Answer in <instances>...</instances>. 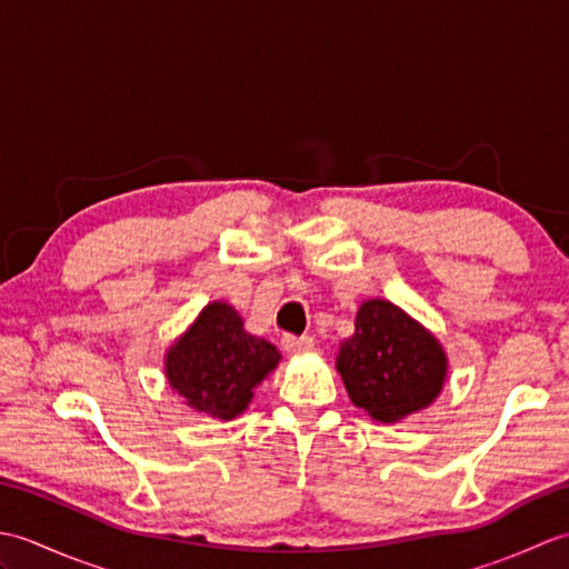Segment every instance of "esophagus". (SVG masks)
<instances>
[{
  "label": "esophagus",
  "instance_id": "1",
  "mask_svg": "<svg viewBox=\"0 0 569 569\" xmlns=\"http://www.w3.org/2000/svg\"><path fill=\"white\" fill-rule=\"evenodd\" d=\"M281 345H283V349L286 352H308V349H312V337L310 335H283V340H281Z\"/></svg>",
  "mask_w": 569,
  "mask_h": 569
}]
</instances>
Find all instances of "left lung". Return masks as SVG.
Here are the masks:
<instances>
[{"mask_svg": "<svg viewBox=\"0 0 569 569\" xmlns=\"http://www.w3.org/2000/svg\"><path fill=\"white\" fill-rule=\"evenodd\" d=\"M337 371L352 403L381 422L428 408L447 377L442 345L389 300L361 303L355 335L340 345Z\"/></svg>", "mask_w": 569, "mask_h": 569, "instance_id": "obj_1", "label": "left lung"}]
</instances>
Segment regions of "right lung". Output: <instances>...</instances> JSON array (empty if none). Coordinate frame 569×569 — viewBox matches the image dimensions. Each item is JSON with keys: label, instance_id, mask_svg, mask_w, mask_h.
<instances>
[{"label": "right lung", "instance_id": "1", "mask_svg": "<svg viewBox=\"0 0 569 569\" xmlns=\"http://www.w3.org/2000/svg\"><path fill=\"white\" fill-rule=\"evenodd\" d=\"M281 355L244 330L239 312L214 300L166 355V379L186 403L220 420L244 413L253 389L276 369Z\"/></svg>", "mask_w": 569, "mask_h": 569}]
</instances>
